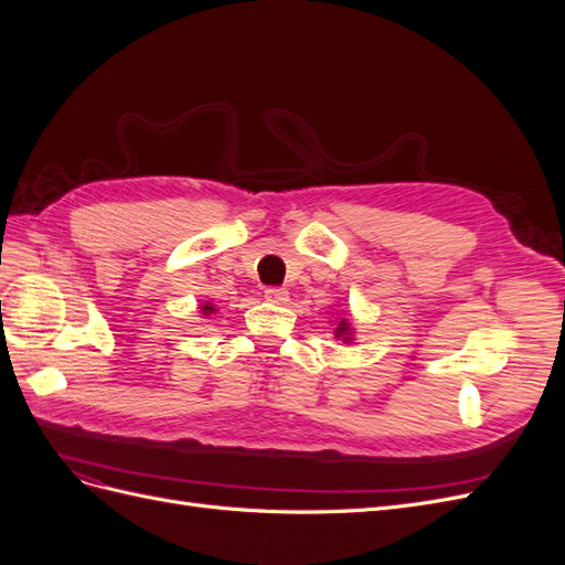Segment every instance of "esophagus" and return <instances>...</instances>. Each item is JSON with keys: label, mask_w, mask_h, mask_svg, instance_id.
I'll return each mask as SVG.
<instances>
[{"label": "esophagus", "mask_w": 565, "mask_h": 565, "mask_svg": "<svg viewBox=\"0 0 565 565\" xmlns=\"http://www.w3.org/2000/svg\"><path fill=\"white\" fill-rule=\"evenodd\" d=\"M264 297L270 303H287L289 301V292H287V289H282V287H268L266 292H264Z\"/></svg>", "instance_id": "esophagus-1"}]
</instances>
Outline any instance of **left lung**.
Here are the masks:
<instances>
[{"label": "left lung", "mask_w": 565, "mask_h": 565, "mask_svg": "<svg viewBox=\"0 0 565 565\" xmlns=\"http://www.w3.org/2000/svg\"><path fill=\"white\" fill-rule=\"evenodd\" d=\"M337 322V328H334V337L337 339H341V341H353V328H351V322L347 320V318H339V320H334Z\"/></svg>", "instance_id": "left-lung-1"}]
</instances>
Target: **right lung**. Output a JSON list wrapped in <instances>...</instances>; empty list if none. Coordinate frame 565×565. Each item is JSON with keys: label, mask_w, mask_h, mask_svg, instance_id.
<instances>
[{"label": "right lung", "mask_w": 565, "mask_h": 565, "mask_svg": "<svg viewBox=\"0 0 565 565\" xmlns=\"http://www.w3.org/2000/svg\"><path fill=\"white\" fill-rule=\"evenodd\" d=\"M218 309L216 306L212 303V301H204L202 306H200V313H202V318H210V316H214Z\"/></svg>", "instance_id": "add662e5"}]
</instances>
